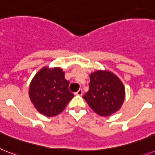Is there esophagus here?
<instances>
[{
	"label": "esophagus",
	"instance_id": "1",
	"mask_svg": "<svg viewBox=\"0 0 155 155\" xmlns=\"http://www.w3.org/2000/svg\"><path fill=\"white\" fill-rule=\"evenodd\" d=\"M83 90H82V89H79V91L76 92V95H79V96H82V95H83Z\"/></svg>",
	"mask_w": 155,
	"mask_h": 155
}]
</instances>
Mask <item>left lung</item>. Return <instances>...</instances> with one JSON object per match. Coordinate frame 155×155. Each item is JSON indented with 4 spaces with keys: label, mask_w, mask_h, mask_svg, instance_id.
Here are the masks:
<instances>
[{
    "label": "left lung",
    "mask_w": 155,
    "mask_h": 155,
    "mask_svg": "<svg viewBox=\"0 0 155 155\" xmlns=\"http://www.w3.org/2000/svg\"><path fill=\"white\" fill-rule=\"evenodd\" d=\"M89 91L83 97L101 116H109L122 107L126 97L122 82L113 72L97 70L90 75Z\"/></svg>",
    "instance_id": "left-lung-1"
}]
</instances>
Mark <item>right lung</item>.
I'll return each instance as SVG.
<instances>
[{
	"label": "right lung",
	"instance_id": "add662e5",
	"mask_svg": "<svg viewBox=\"0 0 155 155\" xmlns=\"http://www.w3.org/2000/svg\"><path fill=\"white\" fill-rule=\"evenodd\" d=\"M69 82L58 67H43L33 78L29 96L36 109L47 117L58 115L66 107L74 94L68 90Z\"/></svg>",
	"mask_w": 155,
	"mask_h": 155
}]
</instances>
